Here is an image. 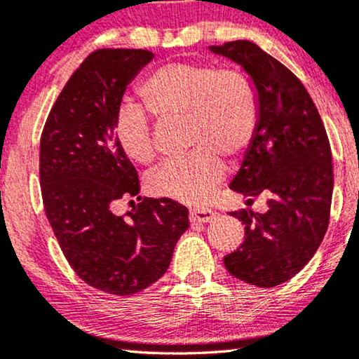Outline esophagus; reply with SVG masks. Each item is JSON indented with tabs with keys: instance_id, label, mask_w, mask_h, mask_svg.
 <instances>
[{
	"instance_id": "34e87169",
	"label": "esophagus",
	"mask_w": 359,
	"mask_h": 359,
	"mask_svg": "<svg viewBox=\"0 0 359 359\" xmlns=\"http://www.w3.org/2000/svg\"><path fill=\"white\" fill-rule=\"evenodd\" d=\"M215 213L212 208H205V207H197L194 210H190L189 213V218L190 222L194 223H208L212 222V219H215Z\"/></svg>"
}]
</instances>
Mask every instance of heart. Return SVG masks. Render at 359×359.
Instances as JSON below:
<instances>
[{"instance_id":"heart-1","label":"heart","mask_w":359,"mask_h":359,"mask_svg":"<svg viewBox=\"0 0 359 359\" xmlns=\"http://www.w3.org/2000/svg\"><path fill=\"white\" fill-rule=\"evenodd\" d=\"M147 111L157 118L187 116V156L165 161L147 179L154 195L195 205L210 198L222 182L226 165L218 154L238 157L255 140L259 104L250 79L240 70L174 62L156 69L140 85ZM119 149L136 164L156 157L149 116L126 103L114 119Z\"/></svg>"}]
</instances>
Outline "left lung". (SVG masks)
Masks as SVG:
<instances>
[{
    "label": "left lung",
    "mask_w": 359,
    "mask_h": 359,
    "mask_svg": "<svg viewBox=\"0 0 359 359\" xmlns=\"http://www.w3.org/2000/svg\"><path fill=\"white\" fill-rule=\"evenodd\" d=\"M241 65L257 92L259 123L229 189L246 205L267 197V212L229 215L245 224V241L224 256L236 279L274 287L312 259L328 228L333 194L332 149L317 107L287 67L250 41L210 46Z\"/></svg>",
    "instance_id": "1"
}]
</instances>
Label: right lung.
Wrapping results in <instances>:
<instances>
[{"instance_id": "right-lung-1", "label": "right lung", "mask_w": 359, "mask_h": 359, "mask_svg": "<svg viewBox=\"0 0 359 359\" xmlns=\"http://www.w3.org/2000/svg\"><path fill=\"white\" fill-rule=\"evenodd\" d=\"M154 54L98 49L65 83L41 136L44 210L72 269L92 287L131 295L161 279L189 228V210L170 198L140 197V179L114 137L128 83ZM137 196L124 217L119 198Z\"/></svg>"}]
</instances>
